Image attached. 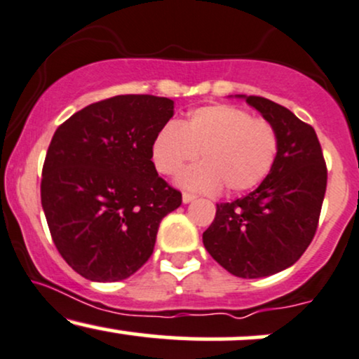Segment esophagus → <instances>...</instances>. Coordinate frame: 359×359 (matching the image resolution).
<instances>
[{"label":"esophagus","mask_w":359,"mask_h":359,"mask_svg":"<svg viewBox=\"0 0 359 359\" xmlns=\"http://www.w3.org/2000/svg\"><path fill=\"white\" fill-rule=\"evenodd\" d=\"M194 198H196V196H194V194H191V192H184L182 194V202H184V204H189V202H192Z\"/></svg>","instance_id":"obj_1"}]
</instances>
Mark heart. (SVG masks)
I'll use <instances>...</instances> for the list:
<instances>
[{"instance_id": "1", "label": "heart", "mask_w": 359, "mask_h": 359, "mask_svg": "<svg viewBox=\"0 0 359 359\" xmlns=\"http://www.w3.org/2000/svg\"><path fill=\"white\" fill-rule=\"evenodd\" d=\"M204 163L182 172V187L198 192L241 194L257 187L273 170L279 154V133L271 122L254 118L232 105L194 110L184 123H168L152 144L154 165L174 175L187 163Z\"/></svg>"}]
</instances>
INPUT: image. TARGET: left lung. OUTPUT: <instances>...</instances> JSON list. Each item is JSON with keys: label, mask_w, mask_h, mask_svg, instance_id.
I'll list each match as a JSON object with an SVG mask.
<instances>
[{"label": "left lung", "mask_w": 359, "mask_h": 359, "mask_svg": "<svg viewBox=\"0 0 359 359\" xmlns=\"http://www.w3.org/2000/svg\"><path fill=\"white\" fill-rule=\"evenodd\" d=\"M239 97L274 125L279 154L256 191L217 204L202 241L229 273L257 279L287 269L308 249L316 234L327 170L311 125L267 98Z\"/></svg>", "instance_id": "obj_1"}]
</instances>
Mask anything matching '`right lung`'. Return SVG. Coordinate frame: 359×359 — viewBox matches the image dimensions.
Returning a JSON list of instances; mask_svg holds the SVG:
<instances>
[{
	"label": "right lung",
	"instance_id": "right-lung-1",
	"mask_svg": "<svg viewBox=\"0 0 359 359\" xmlns=\"http://www.w3.org/2000/svg\"><path fill=\"white\" fill-rule=\"evenodd\" d=\"M172 115L170 98L116 95L56 128L41 205L56 249L83 278H130L152 256L162 219L182 204L152 162L155 137Z\"/></svg>",
	"mask_w": 359,
	"mask_h": 359
}]
</instances>
